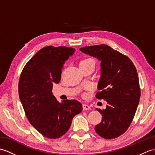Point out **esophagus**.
Listing matches in <instances>:
<instances>
[{"label":"esophagus","mask_w":155,"mask_h":155,"mask_svg":"<svg viewBox=\"0 0 155 155\" xmlns=\"http://www.w3.org/2000/svg\"><path fill=\"white\" fill-rule=\"evenodd\" d=\"M83 110H91V108L89 106V105H88L87 104H83Z\"/></svg>","instance_id":"esophagus-1"}]
</instances>
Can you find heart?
I'll use <instances>...</instances> for the list:
<instances>
[{"mask_svg":"<svg viewBox=\"0 0 155 155\" xmlns=\"http://www.w3.org/2000/svg\"><path fill=\"white\" fill-rule=\"evenodd\" d=\"M94 62V61L93 60V59H91V58H87V59H84V60L82 61L81 62ZM81 62H80V63H81Z\"/></svg>","mask_w":155,"mask_h":155,"instance_id":"1","label":"heart"}]
</instances>
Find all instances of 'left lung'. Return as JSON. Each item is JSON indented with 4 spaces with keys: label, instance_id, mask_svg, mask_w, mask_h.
I'll use <instances>...</instances> for the list:
<instances>
[{
    "label": "left lung",
    "instance_id": "1",
    "mask_svg": "<svg viewBox=\"0 0 155 155\" xmlns=\"http://www.w3.org/2000/svg\"><path fill=\"white\" fill-rule=\"evenodd\" d=\"M79 50L101 62L96 97L108 104L105 109L97 108L103 117L94 130L104 139H114L127 130L139 105L140 90L137 69L129 58L107 45Z\"/></svg>",
    "mask_w": 155,
    "mask_h": 155
}]
</instances>
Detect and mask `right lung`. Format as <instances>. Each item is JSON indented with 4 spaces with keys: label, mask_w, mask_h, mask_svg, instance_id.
<instances>
[{
    "label": "right lung",
    "mask_w": 155,
    "mask_h": 155,
    "mask_svg": "<svg viewBox=\"0 0 155 155\" xmlns=\"http://www.w3.org/2000/svg\"><path fill=\"white\" fill-rule=\"evenodd\" d=\"M74 51L66 47L42 48L27 62L20 77L18 94L26 116L32 126L48 139L64 134L72 118L83 110L77 101L59 103L52 92L53 84L61 81L65 61Z\"/></svg>",
    "instance_id": "1"
}]
</instances>
